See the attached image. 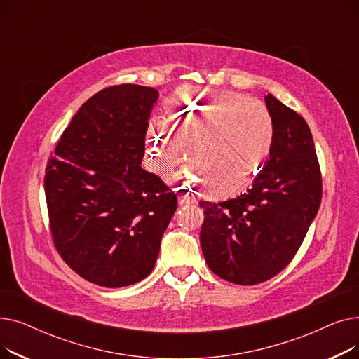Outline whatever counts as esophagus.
Listing matches in <instances>:
<instances>
[{
  "mask_svg": "<svg viewBox=\"0 0 359 359\" xmlns=\"http://www.w3.org/2000/svg\"><path fill=\"white\" fill-rule=\"evenodd\" d=\"M177 201H179V205H191L192 203V198L187 194H179Z\"/></svg>",
  "mask_w": 359,
  "mask_h": 359,
  "instance_id": "obj_1",
  "label": "esophagus"
}]
</instances>
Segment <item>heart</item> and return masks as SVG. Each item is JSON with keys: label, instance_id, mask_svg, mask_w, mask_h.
Listing matches in <instances>:
<instances>
[{"label": "heart", "instance_id": "heart-1", "mask_svg": "<svg viewBox=\"0 0 359 359\" xmlns=\"http://www.w3.org/2000/svg\"><path fill=\"white\" fill-rule=\"evenodd\" d=\"M168 122L153 118L145 142L151 161L179 154L172 127L182 142L194 140V163L176 175L186 182L201 177L205 192L229 198L246 187L266 164L275 141V123L268 107L233 91L184 90L167 103ZM200 176L198 177L197 175Z\"/></svg>", "mask_w": 359, "mask_h": 359}]
</instances>
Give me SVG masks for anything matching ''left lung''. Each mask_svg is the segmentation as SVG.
<instances>
[{
	"label": "left lung",
	"instance_id": "obj_1",
	"mask_svg": "<svg viewBox=\"0 0 359 359\" xmlns=\"http://www.w3.org/2000/svg\"><path fill=\"white\" fill-rule=\"evenodd\" d=\"M271 156L249 189L229 201H201V246L208 268L237 285L284 269L303 243L322 201V176L307 122L272 94Z\"/></svg>",
	"mask_w": 359,
	"mask_h": 359
}]
</instances>
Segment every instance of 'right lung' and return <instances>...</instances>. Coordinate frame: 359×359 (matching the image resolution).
Returning <instances> with one entry per match:
<instances>
[{
    "label": "right lung",
    "instance_id": "1",
    "mask_svg": "<svg viewBox=\"0 0 359 359\" xmlns=\"http://www.w3.org/2000/svg\"><path fill=\"white\" fill-rule=\"evenodd\" d=\"M158 91L104 88L75 113L45 175L56 250L81 278L121 288L147 278L177 208L163 180L141 167Z\"/></svg>",
    "mask_w": 359,
    "mask_h": 359
}]
</instances>
